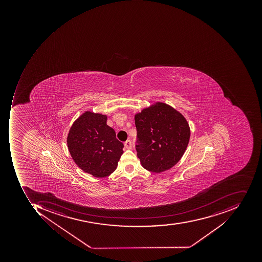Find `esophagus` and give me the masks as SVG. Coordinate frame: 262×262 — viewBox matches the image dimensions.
Here are the masks:
<instances>
[{
    "instance_id": "1",
    "label": "esophagus",
    "mask_w": 262,
    "mask_h": 262,
    "mask_svg": "<svg viewBox=\"0 0 262 262\" xmlns=\"http://www.w3.org/2000/svg\"><path fill=\"white\" fill-rule=\"evenodd\" d=\"M125 147L127 149H130L132 148V142L130 140H127L124 142Z\"/></svg>"
}]
</instances>
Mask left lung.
Segmentation results:
<instances>
[{
  "label": "left lung",
  "mask_w": 262,
  "mask_h": 262,
  "mask_svg": "<svg viewBox=\"0 0 262 262\" xmlns=\"http://www.w3.org/2000/svg\"><path fill=\"white\" fill-rule=\"evenodd\" d=\"M135 149L144 168L160 173L179 162L190 135L183 115L168 104L158 102L135 115Z\"/></svg>",
  "instance_id": "1"
}]
</instances>
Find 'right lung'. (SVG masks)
<instances>
[{
  "label": "right lung",
  "instance_id": "right-lung-1",
  "mask_svg": "<svg viewBox=\"0 0 262 262\" xmlns=\"http://www.w3.org/2000/svg\"><path fill=\"white\" fill-rule=\"evenodd\" d=\"M106 121V116L86 112L73 123L68 136L72 159L84 171L98 178L115 171L124 147Z\"/></svg>",
  "mask_w": 262,
  "mask_h": 262
}]
</instances>
